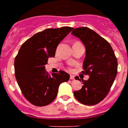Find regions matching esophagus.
<instances>
[{"mask_svg": "<svg viewBox=\"0 0 128 128\" xmlns=\"http://www.w3.org/2000/svg\"><path fill=\"white\" fill-rule=\"evenodd\" d=\"M74 78V76H73V75H70V79H71V80H73Z\"/></svg>", "mask_w": 128, "mask_h": 128, "instance_id": "1", "label": "esophagus"}]
</instances>
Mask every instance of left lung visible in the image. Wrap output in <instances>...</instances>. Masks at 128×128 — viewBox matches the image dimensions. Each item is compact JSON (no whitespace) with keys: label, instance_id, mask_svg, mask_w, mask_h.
<instances>
[{"label":"left lung","instance_id":"obj_1","mask_svg":"<svg viewBox=\"0 0 128 128\" xmlns=\"http://www.w3.org/2000/svg\"><path fill=\"white\" fill-rule=\"evenodd\" d=\"M71 34L85 46L86 57L81 72L89 76L87 80L82 79V87L73 94L83 104H96L107 96L113 84L118 72L117 59L110 44L92 30L73 28ZM75 79L81 81L78 76Z\"/></svg>","mask_w":128,"mask_h":128}]
</instances>
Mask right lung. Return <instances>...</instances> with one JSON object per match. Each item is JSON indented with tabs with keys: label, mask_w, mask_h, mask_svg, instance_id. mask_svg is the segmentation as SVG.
Instances as JSON below:
<instances>
[{
	"label": "right lung",
	"mask_w": 128,
	"mask_h": 128,
	"mask_svg": "<svg viewBox=\"0 0 128 128\" xmlns=\"http://www.w3.org/2000/svg\"><path fill=\"white\" fill-rule=\"evenodd\" d=\"M73 28H49L36 34L22 45L14 59V72L22 94L34 106L50 104L58 95L59 84L69 80L63 70L48 74L45 69L48 59Z\"/></svg>",
	"instance_id": "add662e5"
}]
</instances>
